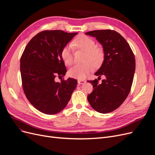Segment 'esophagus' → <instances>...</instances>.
<instances>
[{
  "mask_svg": "<svg viewBox=\"0 0 155 155\" xmlns=\"http://www.w3.org/2000/svg\"><path fill=\"white\" fill-rule=\"evenodd\" d=\"M86 82V81L85 80H78V84L79 85H82L84 84Z\"/></svg>",
  "mask_w": 155,
  "mask_h": 155,
  "instance_id": "34e87169",
  "label": "esophagus"
}]
</instances>
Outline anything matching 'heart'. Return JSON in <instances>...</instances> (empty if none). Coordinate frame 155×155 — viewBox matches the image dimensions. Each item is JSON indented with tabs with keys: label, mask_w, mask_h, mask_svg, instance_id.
Segmentation results:
<instances>
[{
	"label": "heart",
	"mask_w": 155,
	"mask_h": 155,
	"mask_svg": "<svg viewBox=\"0 0 155 155\" xmlns=\"http://www.w3.org/2000/svg\"><path fill=\"white\" fill-rule=\"evenodd\" d=\"M74 48L80 49L86 52L84 62L77 64L68 70L70 77L79 80L84 79L96 67L100 66L105 59L104 48L97 46L95 41L87 36H81L76 38L71 43L64 46L61 51V56L64 63L70 65L73 60V50Z\"/></svg>",
	"instance_id": "heart-1"
}]
</instances>
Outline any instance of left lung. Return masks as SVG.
<instances>
[{"label": "left lung", "mask_w": 155, "mask_h": 155, "mask_svg": "<svg viewBox=\"0 0 155 155\" xmlns=\"http://www.w3.org/2000/svg\"><path fill=\"white\" fill-rule=\"evenodd\" d=\"M85 34L95 37L105 51L104 62L95 73L105 78L101 83L99 78L87 81L94 88L87 100L95 110L109 113L124 102L131 91L136 67L134 55L126 40L115 31L95 30Z\"/></svg>", "instance_id": "left-lung-1"}]
</instances>
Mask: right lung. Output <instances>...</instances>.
Here are the masks:
<instances>
[{
    "instance_id": "right-lung-1",
    "label": "right lung",
    "mask_w": 155,
    "mask_h": 155,
    "mask_svg": "<svg viewBox=\"0 0 155 155\" xmlns=\"http://www.w3.org/2000/svg\"><path fill=\"white\" fill-rule=\"evenodd\" d=\"M61 30H45L32 38L22 53L20 70L22 88L28 100L46 114L62 110L70 100L77 81L71 78L55 81L66 74L61 56L63 48L76 35Z\"/></svg>"
}]
</instances>
